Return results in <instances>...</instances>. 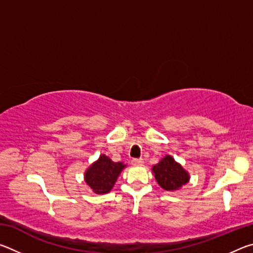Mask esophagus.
Returning a JSON list of instances; mask_svg holds the SVG:
<instances>
[{
	"mask_svg": "<svg viewBox=\"0 0 253 253\" xmlns=\"http://www.w3.org/2000/svg\"><path fill=\"white\" fill-rule=\"evenodd\" d=\"M131 164L134 166H140L144 164V160L143 158H135V160L131 161Z\"/></svg>",
	"mask_w": 253,
	"mask_h": 253,
	"instance_id": "obj_1",
	"label": "esophagus"
}]
</instances>
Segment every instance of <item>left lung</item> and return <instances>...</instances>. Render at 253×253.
<instances>
[{"mask_svg": "<svg viewBox=\"0 0 253 253\" xmlns=\"http://www.w3.org/2000/svg\"><path fill=\"white\" fill-rule=\"evenodd\" d=\"M156 182L163 190L174 192L186 185L190 174L170 155H166L152 168Z\"/></svg>", "mask_w": 253, "mask_h": 253, "instance_id": "8db88e82", "label": "left lung"}]
</instances>
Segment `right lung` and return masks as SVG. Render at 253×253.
I'll list each match as a JSON object with an SVG mask.
<instances>
[{
    "label": "right lung",
    "instance_id": "right-lung-1",
    "mask_svg": "<svg viewBox=\"0 0 253 253\" xmlns=\"http://www.w3.org/2000/svg\"><path fill=\"white\" fill-rule=\"evenodd\" d=\"M126 166L123 162L115 163L105 154H101L99 158L85 169L84 182L93 193H109Z\"/></svg>",
    "mask_w": 253,
    "mask_h": 253
}]
</instances>
